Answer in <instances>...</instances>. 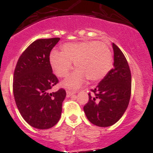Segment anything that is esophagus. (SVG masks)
Segmentation results:
<instances>
[{
  "label": "esophagus",
  "mask_w": 153,
  "mask_h": 153,
  "mask_svg": "<svg viewBox=\"0 0 153 153\" xmlns=\"http://www.w3.org/2000/svg\"><path fill=\"white\" fill-rule=\"evenodd\" d=\"M66 93H67V96L71 97V95H73V94H75L76 92H75V91H71V90H67V91H66Z\"/></svg>",
  "instance_id": "1"
}]
</instances>
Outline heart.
<instances>
[{
    "label": "heart",
    "instance_id": "heart-1",
    "mask_svg": "<svg viewBox=\"0 0 153 153\" xmlns=\"http://www.w3.org/2000/svg\"><path fill=\"white\" fill-rule=\"evenodd\" d=\"M49 62L56 74L61 78L68 76L74 62L78 68L63 85L77 89L87 79L92 82L104 79L112 67V54L108 45L97 41L71 42L62 45L61 52L53 51Z\"/></svg>",
    "mask_w": 153,
    "mask_h": 153
}]
</instances>
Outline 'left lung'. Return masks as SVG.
<instances>
[{"label":"left lung","instance_id":"obj_1","mask_svg":"<svg viewBox=\"0 0 153 153\" xmlns=\"http://www.w3.org/2000/svg\"><path fill=\"white\" fill-rule=\"evenodd\" d=\"M114 68L89 94V101L84 106L88 120L101 127L112 126L126 111L131 94V73L126 57L112 43Z\"/></svg>","mask_w":153,"mask_h":153}]
</instances>
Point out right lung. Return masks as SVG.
<instances>
[{
  "label": "right lung",
  "mask_w": 153,
  "mask_h": 153,
  "mask_svg": "<svg viewBox=\"0 0 153 153\" xmlns=\"http://www.w3.org/2000/svg\"><path fill=\"white\" fill-rule=\"evenodd\" d=\"M60 38L38 39L19 58L13 77V94L22 117L34 128L45 130L58 123L66 91L51 92L58 83L49 62L50 52Z\"/></svg>",
  "instance_id": "1"
}]
</instances>
